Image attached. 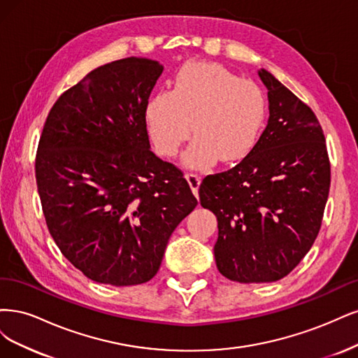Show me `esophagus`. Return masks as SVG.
<instances>
[{
	"instance_id": "obj_1",
	"label": "esophagus",
	"mask_w": 358,
	"mask_h": 358,
	"mask_svg": "<svg viewBox=\"0 0 358 358\" xmlns=\"http://www.w3.org/2000/svg\"><path fill=\"white\" fill-rule=\"evenodd\" d=\"M186 180L189 182V186L192 189V192L198 196V189H199V184H201V176L196 174V172H186Z\"/></svg>"
}]
</instances>
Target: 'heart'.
Masks as SVG:
<instances>
[{"instance_id": "b5f03b06", "label": "heart", "mask_w": 358, "mask_h": 358, "mask_svg": "<svg viewBox=\"0 0 358 358\" xmlns=\"http://www.w3.org/2000/svg\"><path fill=\"white\" fill-rule=\"evenodd\" d=\"M268 114L263 87L213 62H189L147 107L150 134L166 157L196 136L184 160L203 168L214 160L234 162L255 147Z\"/></svg>"}]
</instances>
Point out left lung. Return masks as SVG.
Returning <instances> with one entry per match:
<instances>
[{
  "instance_id": "left-lung-1",
  "label": "left lung",
  "mask_w": 358,
  "mask_h": 358,
  "mask_svg": "<svg viewBox=\"0 0 358 358\" xmlns=\"http://www.w3.org/2000/svg\"><path fill=\"white\" fill-rule=\"evenodd\" d=\"M269 120L238 165L206 176L203 208L217 217V269L230 281L273 282L290 273L318 236L330 190L322 128L303 101L266 70Z\"/></svg>"
}]
</instances>
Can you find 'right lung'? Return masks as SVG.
Wrapping results in <instances>:
<instances>
[{
    "label": "right lung",
    "mask_w": 358,
    "mask_h": 358,
    "mask_svg": "<svg viewBox=\"0 0 358 358\" xmlns=\"http://www.w3.org/2000/svg\"><path fill=\"white\" fill-rule=\"evenodd\" d=\"M162 70L143 57L102 65L45 119L36 155L45 224L92 281L152 280L169 236L198 205L182 171L150 152L145 111Z\"/></svg>",
    "instance_id": "1"
}]
</instances>
